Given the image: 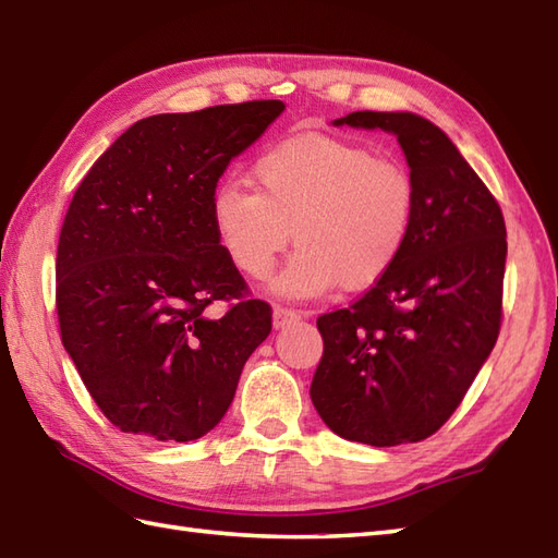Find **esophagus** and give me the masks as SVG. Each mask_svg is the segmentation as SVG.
<instances>
[{"label": "esophagus", "instance_id": "esophagus-1", "mask_svg": "<svg viewBox=\"0 0 558 558\" xmlns=\"http://www.w3.org/2000/svg\"><path fill=\"white\" fill-rule=\"evenodd\" d=\"M300 318H302V314L294 308H284V306L274 308V328L276 330H280L284 326H292V323H296Z\"/></svg>", "mask_w": 558, "mask_h": 558}]
</instances>
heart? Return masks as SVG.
<instances>
[{
	"mask_svg": "<svg viewBox=\"0 0 558 558\" xmlns=\"http://www.w3.org/2000/svg\"><path fill=\"white\" fill-rule=\"evenodd\" d=\"M256 192L223 183L209 216L218 247L242 276L264 280L294 232L300 250L274 282L294 300H316L342 282L366 290L404 252L416 187L409 171L364 145L330 135H292L258 154Z\"/></svg>",
	"mask_w": 558,
	"mask_h": 558,
	"instance_id": "b5f03b06",
	"label": "heart"
}]
</instances>
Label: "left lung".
Segmentation results:
<instances>
[{
  "mask_svg": "<svg viewBox=\"0 0 558 558\" xmlns=\"http://www.w3.org/2000/svg\"><path fill=\"white\" fill-rule=\"evenodd\" d=\"M332 125L395 135L416 209L390 274L316 320L323 356L311 401L352 442H421L457 411L497 342L507 226L454 142L423 116L354 111Z\"/></svg>",
  "mask_w": 558,
  "mask_h": 558,
  "instance_id": "left-lung-1",
  "label": "left lung"
}]
</instances>
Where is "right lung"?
<instances>
[{
	"label": "right lung",
	"instance_id": "add662e5",
	"mask_svg": "<svg viewBox=\"0 0 558 558\" xmlns=\"http://www.w3.org/2000/svg\"><path fill=\"white\" fill-rule=\"evenodd\" d=\"M284 111L280 99L142 119L75 190L57 250L61 342L116 427L199 439L226 416L270 332V306L218 247L209 199L230 161ZM238 299L228 315L205 311Z\"/></svg>",
	"mask_w": 558,
	"mask_h": 558
}]
</instances>
